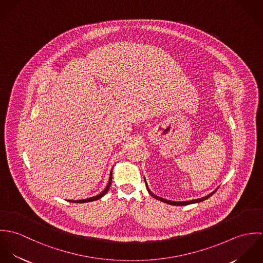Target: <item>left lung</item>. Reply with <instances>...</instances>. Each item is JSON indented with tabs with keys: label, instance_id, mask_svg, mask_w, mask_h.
<instances>
[{
	"label": "left lung",
	"instance_id": "8db88e82",
	"mask_svg": "<svg viewBox=\"0 0 263 263\" xmlns=\"http://www.w3.org/2000/svg\"><path fill=\"white\" fill-rule=\"evenodd\" d=\"M146 186H147V184H146ZM147 189H148V191H149V193H150L151 195L153 196V197H155L156 199H158V200H161V201H163V202H165V203H168V204H172V205H187V204H190V203H195V202H200V201H203V200H205L206 198H209L210 196H212L217 190H215V191H213L212 193H210L209 195H206V196H204V197H201V198H197V199H193V200H187V201H180V202H176V201H171V200H167V199H165V198H162V197H159V196H157V195H155L153 192H151L150 189L148 188L147 186Z\"/></svg>",
	"mask_w": 263,
	"mask_h": 263
}]
</instances>
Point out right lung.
I'll return each mask as SVG.
<instances>
[{
    "label": "right lung",
    "instance_id": "obj_1",
    "mask_svg": "<svg viewBox=\"0 0 263 263\" xmlns=\"http://www.w3.org/2000/svg\"><path fill=\"white\" fill-rule=\"evenodd\" d=\"M111 181H112V172L110 173V177H109V182H108V184H107V186L106 188L100 193V194H98V195H96V196H93V197H90V198H86V199H81V200H69V201H72V202H76V203H83V202H89V201H93V200H97V199H99V198H101L104 194H106L107 193V191L109 190V188H110V185H111Z\"/></svg>",
    "mask_w": 263,
    "mask_h": 263
}]
</instances>
